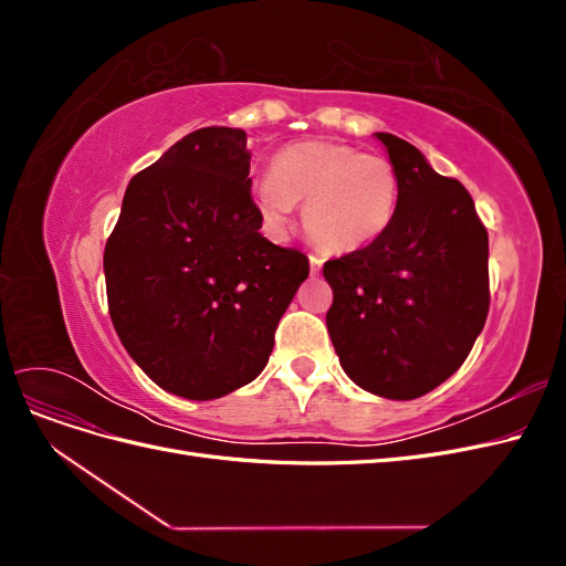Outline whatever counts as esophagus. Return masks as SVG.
Wrapping results in <instances>:
<instances>
[{
    "label": "esophagus",
    "instance_id": "1",
    "mask_svg": "<svg viewBox=\"0 0 566 566\" xmlns=\"http://www.w3.org/2000/svg\"><path fill=\"white\" fill-rule=\"evenodd\" d=\"M321 266H323V260H321V256L312 254V256H310V271L314 273V276H316V273L321 271Z\"/></svg>",
    "mask_w": 566,
    "mask_h": 566
}]
</instances>
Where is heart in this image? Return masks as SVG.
<instances>
[{
	"label": "heart",
	"mask_w": 566,
	"mask_h": 566,
	"mask_svg": "<svg viewBox=\"0 0 566 566\" xmlns=\"http://www.w3.org/2000/svg\"><path fill=\"white\" fill-rule=\"evenodd\" d=\"M399 175L373 153L302 142L276 153L271 177L254 184V205L271 231H285L304 205V231L325 252H354L385 235L399 208Z\"/></svg>",
	"instance_id": "1"
}]
</instances>
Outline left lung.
Wrapping results in <instances>:
<instances>
[{"label": "left lung", "mask_w": 566, "mask_h": 566, "mask_svg": "<svg viewBox=\"0 0 566 566\" xmlns=\"http://www.w3.org/2000/svg\"><path fill=\"white\" fill-rule=\"evenodd\" d=\"M375 136L399 175L397 217L368 248L325 262V323L358 387L408 401L449 380L484 328L489 233L458 179L399 136Z\"/></svg>", "instance_id": "1"}]
</instances>
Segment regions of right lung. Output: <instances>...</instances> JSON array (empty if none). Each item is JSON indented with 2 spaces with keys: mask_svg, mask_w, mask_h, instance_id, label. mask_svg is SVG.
<instances>
[{
  "mask_svg": "<svg viewBox=\"0 0 566 566\" xmlns=\"http://www.w3.org/2000/svg\"><path fill=\"white\" fill-rule=\"evenodd\" d=\"M243 129L202 127L134 175L106 243L108 312L148 378L193 401L252 382L310 260L260 233Z\"/></svg>",
  "mask_w": 566,
  "mask_h": 566,
  "instance_id": "right-lung-1",
  "label": "right lung"
}]
</instances>
